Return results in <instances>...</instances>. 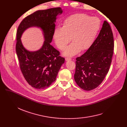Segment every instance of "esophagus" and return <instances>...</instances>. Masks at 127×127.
Listing matches in <instances>:
<instances>
[{"label": "esophagus", "mask_w": 127, "mask_h": 127, "mask_svg": "<svg viewBox=\"0 0 127 127\" xmlns=\"http://www.w3.org/2000/svg\"><path fill=\"white\" fill-rule=\"evenodd\" d=\"M65 60L66 61H70V60H71V59L70 58H66Z\"/></svg>", "instance_id": "obj_1"}]
</instances>
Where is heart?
Wrapping results in <instances>:
<instances>
[{
  "mask_svg": "<svg viewBox=\"0 0 127 127\" xmlns=\"http://www.w3.org/2000/svg\"><path fill=\"white\" fill-rule=\"evenodd\" d=\"M101 21L97 17H91L78 13L66 18L62 28L55 29L53 39L58 47L64 50L71 41L73 42L64 52L65 56L71 57L89 49L94 43L101 28Z\"/></svg>",
  "mask_w": 127,
  "mask_h": 127,
  "instance_id": "heart-1",
  "label": "heart"
}]
</instances>
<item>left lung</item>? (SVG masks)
<instances>
[{
	"instance_id": "8db88e82",
	"label": "left lung",
	"mask_w": 127,
	"mask_h": 127,
	"mask_svg": "<svg viewBox=\"0 0 127 127\" xmlns=\"http://www.w3.org/2000/svg\"><path fill=\"white\" fill-rule=\"evenodd\" d=\"M114 46L110 25L104 21L94 43L83 55L76 58L74 79L80 88L89 91L102 83L109 70Z\"/></svg>"
}]
</instances>
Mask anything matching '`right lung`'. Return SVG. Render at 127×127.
<instances>
[{"mask_svg": "<svg viewBox=\"0 0 127 127\" xmlns=\"http://www.w3.org/2000/svg\"><path fill=\"white\" fill-rule=\"evenodd\" d=\"M62 12L61 8L36 11L25 17L18 27L16 52L20 68L27 82L36 89L47 88L55 82L65 62V59L60 56V52L50 44L57 16ZM33 26L42 30L45 41L39 50L30 52L24 47L20 38L26 30Z\"/></svg>", "mask_w": 127, "mask_h": 127, "instance_id": "obj_1", "label": "right lung"}]
</instances>
